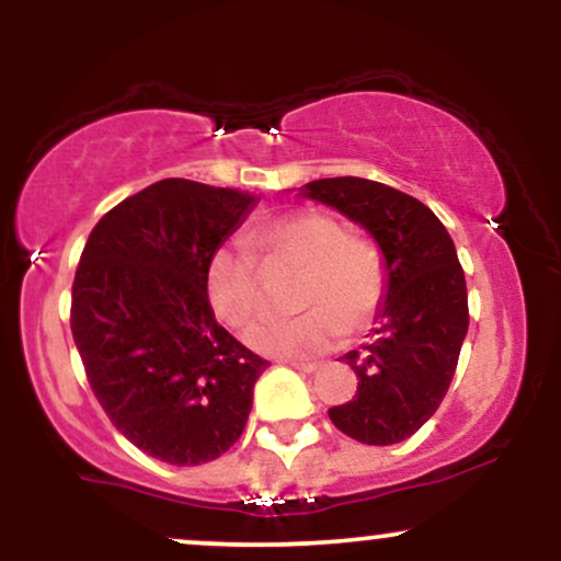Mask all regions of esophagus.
Here are the masks:
<instances>
[{
    "label": "esophagus",
    "instance_id": "esophagus-1",
    "mask_svg": "<svg viewBox=\"0 0 561 561\" xmlns=\"http://www.w3.org/2000/svg\"><path fill=\"white\" fill-rule=\"evenodd\" d=\"M287 364L293 366V369L306 371V375H311V371H317V369H319V364H313V362H287Z\"/></svg>",
    "mask_w": 561,
    "mask_h": 561
}]
</instances>
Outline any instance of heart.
Masks as SVG:
<instances>
[{
	"mask_svg": "<svg viewBox=\"0 0 561 561\" xmlns=\"http://www.w3.org/2000/svg\"><path fill=\"white\" fill-rule=\"evenodd\" d=\"M250 242L266 261L295 263L300 279L293 317H266L250 327L248 343L274 358H311L377 317L388 295V259L377 240L345 231L319 210H295L253 229ZM253 248L224 242L205 266V293L227 327L250 324L261 311V268Z\"/></svg>",
	"mask_w": 561,
	"mask_h": 561,
	"instance_id": "b5f03b06",
	"label": "heart"
}]
</instances>
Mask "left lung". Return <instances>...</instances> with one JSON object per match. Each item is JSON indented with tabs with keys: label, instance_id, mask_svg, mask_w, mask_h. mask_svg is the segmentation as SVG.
<instances>
[{
	"label": "left lung",
	"instance_id": "left-lung-1",
	"mask_svg": "<svg viewBox=\"0 0 561 561\" xmlns=\"http://www.w3.org/2000/svg\"><path fill=\"white\" fill-rule=\"evenodd\" d=\"M306 195L371 231L388 259L377 337L345 356L358 390L332 405L340 433L366 446L411 437L446 398L467 337V282L454 240L427 205L358 176L317 179Z\"/></svg>",
	"mask_w": 561,
	"mask_h": 561
}]
</instances>
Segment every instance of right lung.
<instances>
[{
	"instance_id": "obj_1",
	"label": "right lung",
	"mask_w": 561,
	"mask_h": 561,
	"mask_svg": "<svg viewBox=\"0 0 561 561\" xmlns=\"http://www.w3.org/2000/svg\"><path fill=\"white\" fill-rule=\"evenodd\" d=\"M253 195L163 179L96 221L76 268L70 332L107 420L147 456L214 461L240 440L268 362L216 321L210 253Z\"/></svg>"
}]
</instances>
